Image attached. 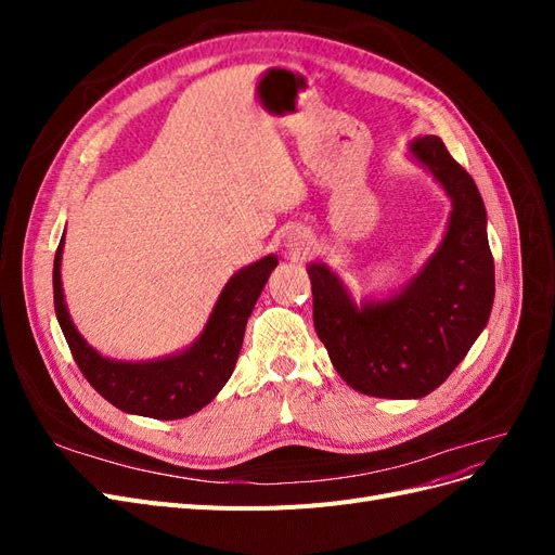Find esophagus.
Returning a JSON list of instances; mask_svg holds the SVG:
<instances>
[{
	"label": "esophagus",
	"instance_id": "esophagus-1",
	"mask_svg": "<svg viewBox=\"0 0 555 555\" xmlns=\"http://www.w3.org/2000/svg\"><path fill=\"white\" fill-rule=\"evenodd\" d=\"M306 241V238H304ZM298 249H308V245L306 243H298Z\"/></svg>",
	"mask_w": 555,
	"mask_h": 555
}]
</instances>
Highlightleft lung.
<instances>
[{"label": "left lung", "mask_w": 555, "mask_h": 555, "mask_svg": "<svg viewBox=\"0 0 555 555\" xmlns=\"http://www.w3.org/2000/svg\"><path fill=\"white\" fill-rule=\"evenodd\" d=\"M410 153L451 198L440 247L400 294L382 304L351 300L343 280L310 263L312 319L338 375L365 396L424 398L453 373L493 308L495 271L486 208L475 180L438 137Z\"/></svg>", "instance_id": "left-lung-1"}]
</instances>
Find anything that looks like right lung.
I'll return each instance as SVG.
<instances>
[{
    "label": "right lung",
    "instance_id": "obj_1",
    "mask_svg": "<svg viewBox=\"0 0 555 555\" xmlns=\"http://www.w3.org/2000/svg\"><path fill=\"white\" fill-rule=\"evenodd\" d=\"M62 247L64 238L57 245L53 266L55 312L80 373L117 410L164 422L198 412L222 391L236 367L247 319L268 275L278 266V259L268 255L233 275L217 298L204 333L190 349L157 361L127 363L102 357L76 331L62 294Z\"/></svg>",
    "mask_w": 555,
    "mask_h": 555
}]
</instances>
